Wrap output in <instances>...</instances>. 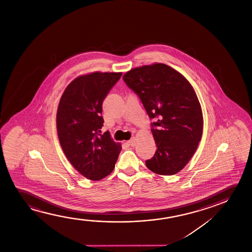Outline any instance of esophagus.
<instances>
[{
  "mask_svg": "<svg viewBox=\"0 0 252 252\" xmlns=\"http://www.w3.org/2000/svg\"><path fill=\"white\" fill-rule=\"evenodd\" d=\"M127 144L130 146H134L135 144H136V139H135V138H131L129 141H127Z\"/></svg>",
  "mask_w": 252,
  "mask_h": 252,
  "instance_id": "1",
  "label": "esophagus"
}]
</instances>
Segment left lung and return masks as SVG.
I'll use <instances>...</instances> for the list:
<instances>
[{
    "label": "left lung",
    "mask_w": 252,
    "mask_h": 252,
    "mask_svg": "<svg viewBox=\"0 0 252 252\" xmlns=\"http://www.w3.org/2000/svg\"><path fill=\"white\" fill-rule=\"evenodd\" d=\"M125 83L140 99L150 120L157 151L145 164L153 172L171 176L186 166L196 151L203 129L200 104L193 87L163 63L128 71Z\"/></svg>",
    "instance_id": "1"
}]
</instances>
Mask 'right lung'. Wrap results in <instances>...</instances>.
Segmentation results:
<instances>
[{
	"instance_id": "1",
	"label": "right lung",
	"mask_w": 252,
	"mask_h": 252,
	"mask_svg": "<svg viewBox=\"0 0 252 252\" xmlns=\"http://www.w3.org/2000/svg\"><path fill=\"white\" fill-rule=\"evenodd\" d=\"M122 73L94 72L69 83L59 101L57 129L69 162L83 176L99 181L115 167L121 151L109 131L101 133L102 103Z\"/></svg>"
}]
</instances>
